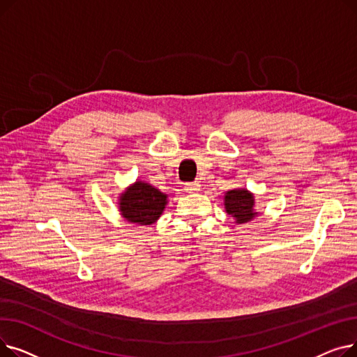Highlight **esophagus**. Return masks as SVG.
<instances>
[{"instance_id":"obj_1","label":"esophagus","mask_w":357,"mask_h":357,"mask_svg":"<svg viewBox=\"0 0 357 357\" xmlns=\"http://www.w3.org/2000/svg\"><path fill=\"white\" fill-rule=\"evenodd\" d=\"M199 186H201L199 182H198V181H194V182H186L183 188H185L186 192L194 194V192H198V191H199Z\"/></svg>"}]
</instances>
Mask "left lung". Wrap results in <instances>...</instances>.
I'll list each match as a JSON object with an SVG mask.
<instances>
[{
    "instance_id": "left-lung-1",
    "label": "left lung",
    "mask_w": 357,
    "mask_h": 357,
    "mask_svg": "<svg viewBox=\"0 0 357 357\" xmlns=\"http://www.w3.org/2000/svg\"><path fill=\"white\" fill-rule=\"evenodd\" d=\"M224 208L237 224L249 222L257 215L255 211V197L245 188L227 191L224 195Z\"/></svg>"
}]
</instances>
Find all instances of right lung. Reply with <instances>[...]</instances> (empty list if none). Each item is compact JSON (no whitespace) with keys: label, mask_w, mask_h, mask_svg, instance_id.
I'll list each match as a JSON object with an SVG mask.
<instances>
[{"label":"right lung","mask_w":357,"mask_h":357,"mask_svg":"<svg viewBox=\"0 0 357 357\" xmlns=\"http://www.w3.org/2000/svg\"><path fill=\"white\" fill-rule=\"evenodd\" d=\"M166 204V194L143 181H136L120 195L119 207L127 221L150 226L159 220Z\"/></svg>","instance_id":"obj_1"}]
</instances>
